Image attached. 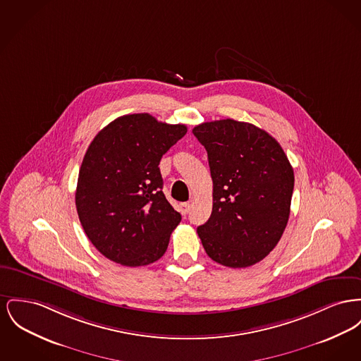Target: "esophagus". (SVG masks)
<instances>
[{
	"label": "esophagus",
	"instance_id": "1",
	"mask_svg": "<svg viewBox=\"0 0 361 361\" xmlns=\"http://www.w3.org/2000/svg\"><path fill=\"white\" fill-rule=\"evenodd\" d=\"M191 210V204L190 203H181L180 204V212L183 214V215H187L188 212Z\"/></svg>",
	"mask_w": 361,
	"mask_h": 361
}]
</instances>
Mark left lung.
Masks as SVG:
<instances>
[{
  "label": "left lung",
  "instance_id": "1",
  "mask_svg": "<svg viewBox=\"0 0 361 361\" xmlns=\"http://www.w3.org/2000/svg\"><path fill=\"white\" fill-rule=\"evenodd\" d=\"M192 132L207 151L212 178V215L197 228L203 248L222 266H252L286 228L293 168L276 139L250 123L226 118Z\"/></svg>",
  "mask_w": 361,
  "mask_h": 361
}]
</instances>
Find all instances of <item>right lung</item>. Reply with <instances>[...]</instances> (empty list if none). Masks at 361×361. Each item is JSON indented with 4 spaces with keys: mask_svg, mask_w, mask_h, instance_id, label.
<instances>
[{
    "mask_svg": "<svg viewBox=\"0 0 361 361\" xmlns=\"http://www.w3.org/2000/svg\"><path fill=\"white\" fill-rule=\"evenodd\" d=\"M187 133L149 113L116 118L85 151L76 187V210L92 245L128 267L162 257L181 215L166 200L162 155Z\"/></svg>",
    "mask_w": 361,
    "mask_h": 361,
    "instance_id": "obj_1",
    "label": "right lung"
}]
</instances>
